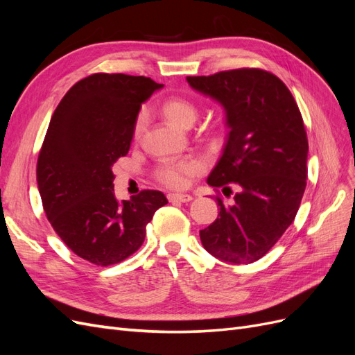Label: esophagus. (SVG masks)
I'll return each mask as SVG.
<instances>
[{
	"mask_svg": "<svg viewBox=\"0 0 355 355\" xmlns=\"http://www.w3.org/2000/svg\"><path fill=\"white\" fill-rule=\"evenodd\" d=\"M192 200V196L189 194H168V201L171 202H189Z\"/></svg>",
	"mask_w": 355,
	"mask_h": 355,
	"instance_id": "34e87169",
	"label": "esophagus"
}]
</instances>
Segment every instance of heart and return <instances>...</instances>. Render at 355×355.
I'll use <instances>...</instances> for the list:
<instances>
[{
    "label": "heart",
    "instance_id": "b5f03b06",
    "mask_svg": "<svg viewBox=\"0 0 355 355\" xmlns=\"http://www.w3.org/2000/svg\"><path fill=\"white\" fill-rule=\"evenodd\" d=\"M163 112L167 116L168 121H171L178 127H184V128L194 124L198 115V110L194 103L180 98H173L164 102ZM145 123H146V114L141 112L135 121V127H133L135 137H139L142 135ZM202 170H204V166L197 158L166 161V163L159 166L157 171V178L161 184L168 188L184 189L191 184L192 179L201 173Z\"/></svg>",
    "mask_w": 355,
    "mask_h": 355
}]
</instances>
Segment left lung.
Segmentation results:
<instances>
[{"instance_id":"obj_1","label":"left lung","mask_w":355,"mask_h":355,"mask_svg":"<svg viewBox=\"0 0 355 355\" xmlns=\"http://www.w3.org/2000/svg\"><path fill=\"white\" fill-rule=\"evenodd\" d=\"M187 81L222 106L228 128L207 184L240 187L234 204L216 198L218 219L200 231L201 243L223 262L252 263L292 225L302 200L308 171L302 115L286 84L262 69L223 71Z\"/></svg>"}]
</instances>
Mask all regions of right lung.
Instances as JSON below:
<instances>
[{
	"label": "right lung",
	"mask_w": 355,
	"mask_h": 355,
	"mask_svg": "<svg viewBox=\"0 0 355 355\" xmlns=\"http://www.w3.org/2000/svg\"><path fill=\"white\" fill-rule=\"evenodd\" d=\"M159 89L146 77L93 73L72 85L50 120L37 164L42 207L62 241L92 263L133 254L168 202L159 191L121 201L114 192L112 166L130 149L142 103Z\"/></svg>",
	"instance_id": "add662e5"
}]
</instances>
